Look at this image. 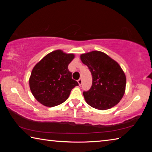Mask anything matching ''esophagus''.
Segmentation results:
<instances>
[{
	"label": "esophagus",
	"mask_w": 152,
	"mask_h": 152,
	"mask_svg": "<svg viewBox=\"0 0 152 152\" xmlns=\"http://www.w3.org/2000/svg\"><path fill=\"white\" fill-rule=\"evenodd\" d=\"M82 79H81V78H80V79L78 80V84H79L80 86L81 84H82Z\"/></svg>",
	"instance_id": "34e87169"
}]
</instances>
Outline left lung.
I'll return each instance as SVG.
<instances>
[{
	"label": "left lung",
	"mask_w": 152,
	"mask_h": 152,
	"mask_svg": "<svg viewBox=\"0 0 152 152\" xmlns=\"http://www.w3.org/2000/svg\"><path fill=\"white\" fill-rule=\"evenodd\" d=\"M92 77L89 91L83 92L87 104L99 110H107L120 102L125 92L126 76L119 64L104 52L92 51L80 55Z\"/></svg>",
	"instance_id": "obj_1"
}]
</instances>
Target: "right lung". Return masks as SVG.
I'll use <instances>...</instances> for the list:
<instances>
[{"label": "right lung", "instance_id": "add662e5", "mask_svg": "<svg viewBox=\"0 0 152 152\" xmlns=\"http://www.w3.org/2000/svg\"><path fill=\"white\" fill-rule=\"evenodd\" d=\"M75 56L58 50L51 51L33 68L29 87L33 96L45 107H52L68 99L78 83L72 78L68 66Z\"/></svg>", "mask_w": 152, "mask_h": 152}]
</instances>
